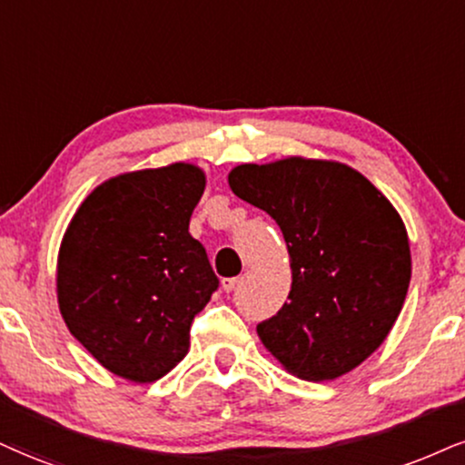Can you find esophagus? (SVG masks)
Listing matches in <instances>:
<instances>
[{"label":"esophagus","instance_id":"obj_1","mask_svg":"<svg viewBox=\"0 0 465 465\" xmlns=\"http://www.w3.org/2000/svg\"><path fill=\"white\" fill-rule=\"evenodd\" d=\"M237 284H239V278H223V280H222L223 293H232L234 286H237Z\"/></svg>","mask_w":465,"mask_h":465}]
</instances>
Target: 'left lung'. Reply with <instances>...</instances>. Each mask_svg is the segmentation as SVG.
I'll list each match as a JSON object with an SVG mask.
<instances>
[{
    "label": "left lung",
    "instance_id": "obj_1",
    "mask_svg": "<svg viewBox=\"0 0 465 465\" xmlns=\"http://www.w3.org/2000/svg\"><path fill=\"white\" fill-rule=\"evenodd\" d=\"M228 185L276 220L291 256L289 302L256 325L262 345L308 381L362 364L392 330L411 278L391 200L345 163L303 157L237 165Z\"/></svg>",
    "mask_w": 465,
    "mask_h": 465
}]
</instances>
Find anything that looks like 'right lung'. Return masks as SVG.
I'll return each mask as SVG.
<instances>
[{
    "label": "right lung",
    "mask_w": 465,
    "mask_h": 465,
    "mask_svg": "<svg viewBox=\"0 0 465 465\" xmlns=\"http://www.w3.org/2000/svg\"><path fill=\"white\" fill-rule=\"evenodd\" d=\"M204 183L192 163L127 172L101 183L68 223L57 303L71 334L114 375L148 383L174 369L220 286L189 234Z\"/></svg>",
    "instance_id": "right-lung-1"
}]
</instances>
